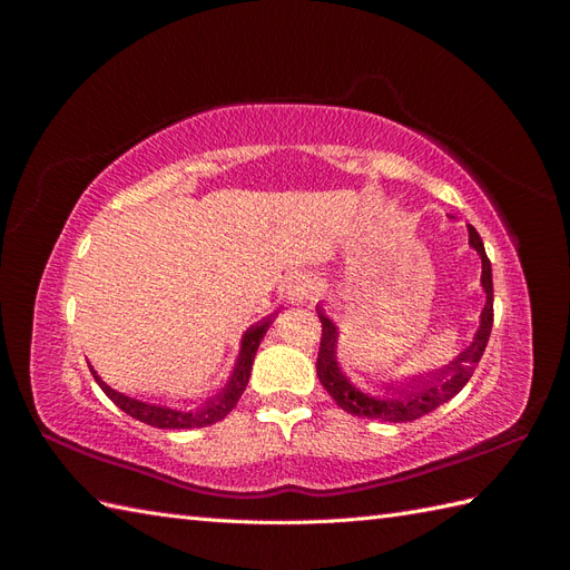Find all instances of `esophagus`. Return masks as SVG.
Segmentation results:
<instances>
[{"label": "esophagus", "mask_w": 570, "mask_h": 570, "mask_svg": "<svg viewBox=\"0 0 570 570\" xmlns=\"http://www.w3.org/2000/svg\"><path fill=\"white\" fill-rule=\"evenodd\" d=\"M318 295V287H316V283L308 278V275H295V278L289 281V285H287V299L289 302H295V304H302V302H308V299H314Z\"/></svg>", "instance_id": "esophagus-1"}]
</instances>
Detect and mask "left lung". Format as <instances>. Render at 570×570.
I'll return each mask as SVG.
<instances>
[{
    "label": "left lung",
    "mask_w": 570,
    "mask_h": 570,
    "mask_svg": "<svg viewBox=\"0 0 570 570\" xmlns=\"http://www.w3.org/2000/svg\"><path fill=\"white\" fill-rule=\"evenodd\" d=\"M469 239L471 247L480 254L482 258V287H485V308H482L480 316V331L475 333L473 344L465 352L456 356L450 366H444L438 373L413 377V381L404 385H387L385 394H390L387 400H375V396H368L364 392H358L347 377H344L337 368V358H335V342H337V331L335 323L327 318L321 308H318V318H321V347H318V358H316V373L321 385L327 390V394L333 396L335 404L352 413V416L358 419H375V421H390V423H409L416 421L425 413L435 411L444 402H450L454 394L463 390V385L471 381V375L478 366V361L485 354L488 340L492 333V321H494V304H492V266L490 258L485 254V245L478 235L473 226H469Z\"/></svg>",
    "instance_id": "left-lung-1"
}]
</instances>
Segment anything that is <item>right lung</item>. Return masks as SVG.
Instances as JSON below:
<instances>
[{
    "label": "right lung",
    "instance_id": "1",
    "mask_svg": "<svg viewBox=\"0 0 570 570\" xmlns=\"http://www.w3.org/2000/svg\"><path fill=\"white\" fill-rule=\"evenodd\" d=\"M271 318H266L264 323H256L252 325L249 331L243 337V352H239L237 358V366L233 371L230 383L226 385L220 394L212 396V400H206L202 406L197 409H189V411H178V409H166V406H154V404H145L140 400H132V396L120 394L116 390H111L107 383H101V377L92 371L95 381L99 383V387L105 390V394L109 400L120 409L126 411L128 416L142 421L151 428H164V430H187V428H206L212 423H218L228 416V413L235 409L237 400L243 396L247 383H249V373H252V364H254V354L258 342H262L266 327H268Z\"/></svg>",
    "mask_w": 570,
    "mask_h": 570
}]
</instances>
